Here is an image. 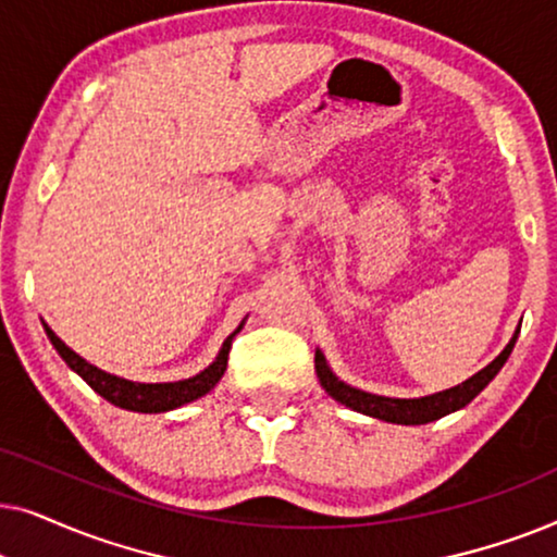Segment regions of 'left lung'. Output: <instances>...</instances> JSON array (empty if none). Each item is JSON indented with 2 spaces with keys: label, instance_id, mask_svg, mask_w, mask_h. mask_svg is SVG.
I'll list each match as a JSON object with an SVG mask.
<instances>
[{
  "label": "left lung",
  "instance_id": "1",
  "mask_svg": "<svg viewBox=\"0 0 557 557\" xmlns=\"http://www.w3.org/2000/svg\"><path fill=\"white\" fill-rule=\"evenodd\" d=\"M517 334H520V326L515 330L512 339L507 342V347L502 349V352L494 357L484 370H479L476 375L463 380L461 385H454L448 387V391H441L433 395H423V398H387V395H375V393L360 391V387L347 385L345 380L334 375L322 349H317L314 355V370L326 395H332V398L342 403V406L352 408L362 416L377 418V421H385V423L423 425V423L438 421V418L454 413V410H461L463 406H469V403L492 383L494 375L502 370V364L507 362V357L512 355Z\"/></svg>",
  "mask_w": 557,
  "mask_h": 557
}]
</instances>
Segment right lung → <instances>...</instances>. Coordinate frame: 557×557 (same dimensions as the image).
Returning a JSON list of instances; mask_svg holds the SVG:
<instances>
[{"label":"right lung","mask_w":557,"mask_h":557,"mask_svg":"<svg viewBox=\"0 0 557 557\" xmlns=\"http://www.w3.org/2000/svg\"><path fill=\"white\" fill-rule=\"evenodd\" d=\"M243 324H246V319L235 326L233 334H227L218 357L208 364V368L187 380H174V383H139V380L111 375V372L96 368V364L83 360L78 352H73L48 324H45V332H48V339L52 342V347L58 349V355L63 357L67 368L78 372L101 398L113 403L116 408L134 410V413H166V410L182 408L187 406V403L202 398V395H208L212 387L220 383V377L225 375L227 368V352H231L235 334L243 330Z\"/></svg>","instance_id":"right-lung-1"}]
</instances>
